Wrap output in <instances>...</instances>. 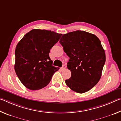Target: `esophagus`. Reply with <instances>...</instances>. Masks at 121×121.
<instances>
[{
  "label": "esophagus",
  "instance_id": "esophagus-1",
  "mask_svg": "<svg viewBox=\"0 0 121 121\" xmlns=\"http://www.w3.org/2000/svg\"><path fill=\"white\" fill-rule=\"evenodd\" d=\"M65 68V65H62V67L61 68V70H64Z\"/></svg>",
  "mask_w": 121,
  "mask_h": 121
}]
</instances>
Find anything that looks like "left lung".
Returning <instances> with one entry per match:
<instances>
[{
    "label": "left lung",
    "instance_id": "left-lung-1",
    "mask_svg": "<svg viewBox=\"0 0 121 121\" xmlns=\"http://www.w3.org/2000/svg\"><path fill=\"white\" fill-rule=\"evenodd\" d=\"M59 42L70 58L67 68L71 75L65 84L76 92L89 91L99 81L106 61L99 39L94 34L77 30L63 35Z\"/></svg>",
    "mask_w": 121,
    "mask_h": 121
}]
</instances>
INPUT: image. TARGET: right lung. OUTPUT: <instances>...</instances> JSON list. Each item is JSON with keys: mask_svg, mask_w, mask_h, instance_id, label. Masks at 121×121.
Listing matches in <instances>:
<instances>
[{"mask_svg": "<svg viewBox=\"0 0 121 121\" xmlns=\"http://www.w3.org/2000/svg\"><path fill=\"white\" fill-rule=\"evenodd\" d=\"M62 34L51 30L34 29L16 45L14 65L18 78L27 89L37 90L48 85L59 70L52 65L49 53Z\"/></svg>", "mask_w": 121, "mask_h": 121, "instance_id": "obj_1", "label": "right lung"}]
</instances>
